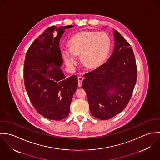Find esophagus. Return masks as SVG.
I'll return each mask as SVG.
<instances>
[{"instance_id":"1","label":"esophagus","mask_w":160,"mask_h":160,"mask_svg":"<svg viewBox=\"0 0 160 160\" xmlns=\"http://www.w3.org/2000/svg\"><path fill=\"white\" fill-rule=\"evenodd\" d=\"M78 86L79 87H81L82 82L83 81V78L81 77V76H79L78 78Z\"/></svg>"}]
</instances>
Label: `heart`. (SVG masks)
Instances as JSON below:
<instances>
[{"label":"heart","instance_id":"heart-1","mask_svg":"<svg viewBox=\"0 0 160 160\" xmlns=\"http://www.w3.org/2000/svg\"><path fill=\"white\" fill-rule=\"evenodd\" d=\"M70 47L61 49L62 56L69 68H73L79 61L81 54L82 63L91 69L102 66L107 58L110 48L111 39L103 32L82 31L73 36L69 41Z\"/></svg>","mask_w":160,"mask_h":160}]
</instances>
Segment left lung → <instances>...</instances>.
<instances>
[{"label": "left lung", "mask_w": 160, "mask_h": 160, "mask_svg": "<svg viewBox=\"0 0 160 160\" xmlns=\"http://www.w3.org/2000/svg\"><path fill=\"white\" fill-rule=\"evenodd\" d=\"M113 31L112 55L105 63L86 73L82 83L92 115L102 120L110 119L125 108L137 81L132 48L116 30Z\"/></svg>", "instance_id": "obj_1"}]
</instances>
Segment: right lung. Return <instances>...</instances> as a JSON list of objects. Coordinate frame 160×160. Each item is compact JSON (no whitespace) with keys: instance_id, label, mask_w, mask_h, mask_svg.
I'll return each instance as SVG.
<instances>
[{"instance_id":"obj_1","label":"right lung","mask_w":160,"mask_h":160,"mask_svg":"<svg viewBox=\"0 0 160 160\" xmlns=\"http://www.w3.org/2000/svg\"><path fill=\"white\" fill-rule=\"evenodd\" d=\"M50 26L31 45L25 57L24 82L26 91L36 110L46 118L60 121L70 111L72 96L78 88V78H66L59 42L65 29Z\"/></svg>"}]
</instances>
